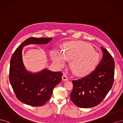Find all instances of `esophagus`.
Here are the masks:
<instances>
[{"instance_id": "34e87169", "label": "esophagus", "mask_w": 123, "mask_h": 123, "mask_svg": "<svg viewBox=\"0 0 123 123\" xmlns=\"http://www.w3.org/2000/svg\"><path fill=\"white\" fill-rule=\"evenodd\" d=\"M62 79L64 81H66L68 80V76L66 74H63L62 77Z\"/></svg>"}]
</instances>
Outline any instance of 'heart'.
Returning a JSON list of instances; mask_svg holds the SVG:
<instances>
[{
	"instance_id": "heart-1",
	"label": "heart",
	"mask_w": 123,
	"mask_h": 123,
	"mask_svg": "<svg viewBox=\"0 0 123 123\" xmlns=\"http://www.w3.org/2000/svg\"><path fill=\"white\" fill-rule=\"evenodd\" d=\"M62 51V52L57 50L53 51L52 60L59 67L65 66L66 60L71 61L70 68L76 75H87L98 65L99 55L87 43L82 41L66 42L63 45Z\"/></svg>"
}]
</instances>
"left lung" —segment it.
Segmentation results:
<instances>
[{
  "label": "left lung",
  "mask_w": 123,
  "mask_h": 123,
  "mask_svg": "<svg viewBox=\"0 0 123 123\" xmlns=\"http://www.w3.org/2000/svg\"><path fill=\"white\" fill-rule=\"evenodd\" d=\"M103 57L91 74L72 81L73 90L70 99L75 105L90 108L100 103L111 89L114 81L115 61L106 49L101 47Z\"/></svg>",
  "instance_id": "1"
}]
</instances>
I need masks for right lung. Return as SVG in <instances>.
I'll use <instances>...</instances> for the list:
<instances>
[{"mask_svg": "<svg viewBox=\"0 0 123 123\" xmlns=\"http://www.w3.org/2000/svg\"><path fill=\"white\" fill-rule=\"evenodd\" d=\"M52 38L29 37L17 48L12 56L9 74L10 83L18 99L27 105H44L51 98L54 88L60 83L63 74L47 69L36 74L27 71L22 61L23 48L30 44H47Z\"/></svg>", "mask_w": 123, "mask_h": 123, "instance_id": "1", "label": "right lung"}]
</instances>
